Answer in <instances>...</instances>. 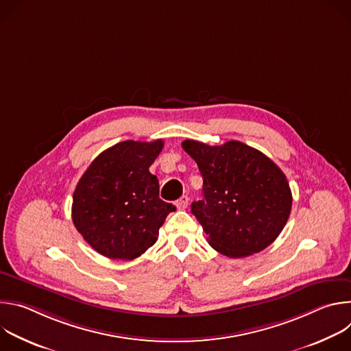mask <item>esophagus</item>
<instances>
[{"instance_id":"esophagus-1","label":"esophagus","mask_w":351,"mask_h":351,"mask_svg":"<svg viewBox=\"0 0 351 351\" xmlns=\"http://www.w3.org/2000/svg\"><path fill=\"white\" fill-rule=\"evenodd\" d=\"M187 204H189V197L187 195H182L176 202L178 210H184L187 207Z\"/></svg>"}]
</instances>
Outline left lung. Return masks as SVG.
I'll return each mask as SVG.
<instances>
[{
  "instance_id": "left-lung-1",
  "label": "left lung",
  "mask_w": 351,
  "mask_h": 351,
  "mask_svg": "<svg viewBox=\"0 0 351 351\" xmlns=\"http://www.w3.org/2000/svg\"><path fill=\"white\" fill-rule=\"evenodd\" d=\"M182 147L203 176V199L191 204V213L211 247L243 258L275 241L291 211V191L280 168L236 140L222 145L184 140Z\"/></svg>"
}]
</instances>
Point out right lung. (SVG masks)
I'll return each instance as SVG.
<instances>
[{
	"mask_svg": "<svg viewBox=\"0 0 351 351\" xmlns=\"http://www.w3.org/2000/svg\"><path fill=\"white\" fill-rule=\"evenodd\" d=\"M164 141H121L99 154L80 178L72 221L83 239L111 260H134L158 239L176 207L160 198V184L148 171Z\"/></svg>",
	"mask_w": 351,
	"mask_h": 351,
	"instance_id": "right-lung-1",
	"label": "right lung"
}]
</instances>
